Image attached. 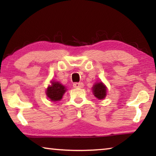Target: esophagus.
<instances>
[{
	"mask_svg": "<svg viewBox=\"0 0 156 156\" xmlns=\"http://www.w3.org/2000/svg\"><path fill=\"white\" fill-rule=\"evenodd\" d=\"M73 86L75 88H83L84 85L83 83H76L73 84Z\"/></svg>",
	"mask_w": 156,
	"mask_h": 156,
	"instance_id": "obj_1",
	"label": "esophagus"
}]
</instances>
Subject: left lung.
<instances>
[{"mask_svg":"<svg viewBox=\"0 0 156 156\" xmlns=\"http://www.w3.org/2000/svg\"><path fill=\"white\" fill-rule=\"evenodd\" d=\"M108 88L103 82H96L94 84L92 87V92L98 99L103 100L107 96Z\"/></svg>","mask_w":156,"mask_h":156,"instance_id":"8db88e82","label":"left lung"}]
</instances>
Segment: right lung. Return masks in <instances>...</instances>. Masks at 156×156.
<instances>
[{
	"label": "right lung",
	"instance_id": "obj_1",
	"mask_svg": "<svg viewBox=\"0 0 156 156\" xmlns=\"http://www.w3.org/2000/svg\"><path fill=\"white\" fill-rule=\"evenodd\" d=\"M66 88L62 84L52 80L51 85H49L46 90V94L49 99L53 102L60 101L62 98L63 95L66 91Z\"/></svg>",
	"mask_w": 156,
	"mask_h": 156
}]
</instances>
